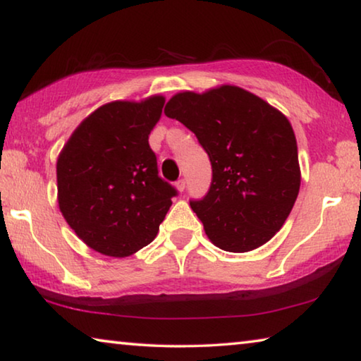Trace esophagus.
Masks as SVG:
<instances>
[{"mask_svg": "<svg viewBox=\"0 0 361 361\" xmlns=\"http://www.w3.org/2000/svg\"><path fill=\"white\" fill-rule=\"evenodd\" d=\"M176 189H178L180 192L185 191V189H186V180L185 178H181V180L176 181Z\"/></svg>", "mask_w": 361, "mask_h": 361, "instance_id": "esophagus-1", "label": "esophagus"}]
</instances>
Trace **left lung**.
I'll return each instance as SVG.
<instances>
[{
	"label": "left lung",
	"instance_id": "obj_1",
	"mask_svg": "<svg viewBox=\"0 0 361 361\" xmlns=\"http://www.w3.org/2000/svg\"><path fill=\"white\" fill-rule=\"evenodd\" d=\"M164 113L191 130L209 154V191L189 200L209 239L232 253L271 240L288 218L301 185L288 119L235 85L176 94Z\"/></svg>",
	"mask_w": 361,
	"mask_h": 361
}]
</instances>
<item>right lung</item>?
I'll use <instances>...</instances> for the list:
<instances>
[{
  "instance_id": "1",
  "label": "right lung",
  "mask_w": 361,
  "mask_h": 361,
  "mask_svg": "<svg viewBox=\"0 0 361 361\" xmlns=\"http://www.w3.org/2000/svg\"><path fill=\"white\" fill-rule=\"evenodd\" d=\"M164 97L111 102L85 118L57 161L59 205L95 252L124 258L154 240L178 195L161 178L148 143Z\"/></svg>"
}]
</instances>
